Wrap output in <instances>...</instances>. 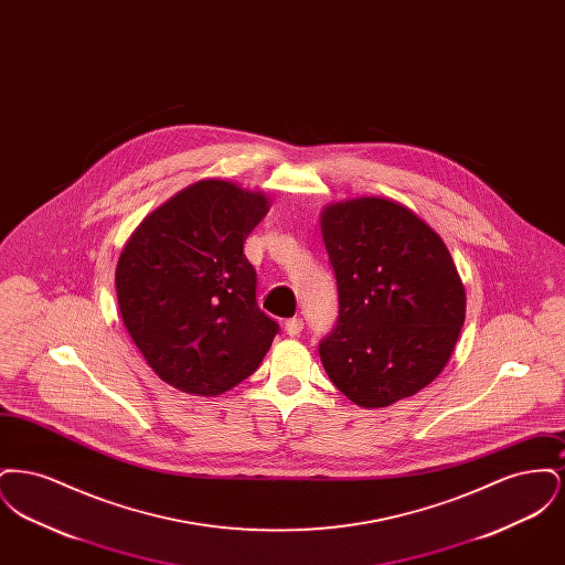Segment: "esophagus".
<instances>
[{
  "mask_svg": "<svg viewBox=\"0 0 565 565\" xmlns=\"http://www.w3.org/2000/svg\"><path fill=\"white\" fill-rule=\"evenodd\" d=\"M302 328H305V323H302L300 318H292V320L286 322V332H288L290 337H298V334L302 332Z\"/></svg>",
  "mask_w": 565,
  "mask_h": 565,
  "instance_id": "esophagus-1",
  "label": "esophagus"
}]
</instances>
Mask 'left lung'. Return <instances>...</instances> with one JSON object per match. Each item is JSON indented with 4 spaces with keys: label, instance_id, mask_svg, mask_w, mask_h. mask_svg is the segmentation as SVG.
<instances>
[{
    "label": "left lung",
    "instance_id": "8db88e82",
    "mask_svg": "<svg viewBox=\"0 0 565 565\" xmlns=\"http://www.w3.org/2000/svg\"><path fill=\"white\" fill-rule=\"evenodd\" d=\"M339 318L320 343L330 381L364 408L431 383L456 348L466 290L430 226L396 201L360 196L322 212Z\"/></svg>",
    "mask_w": 565,
    "mask_h": 565
}]
</instances>
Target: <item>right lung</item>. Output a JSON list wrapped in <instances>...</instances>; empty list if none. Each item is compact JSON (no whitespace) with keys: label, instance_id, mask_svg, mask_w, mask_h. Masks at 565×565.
Here are the masks:
<instances>
[{"label":"right lung","instance_id":"1","mask_svg":"<svg viewBox=\"0 0 565 565\" xmlns=\"http://www.w3.org/2000/svg\"><path fill=\"white\" fill-rule=\"evenodd\" d=\"M267 212L263 192L201 180L148 215L125 245L120 316L164 383L217 396L260 366L279 323L256 305L243 243Z\"/></svg>","mask_w":565,"mask_h":565}]
</instances>
